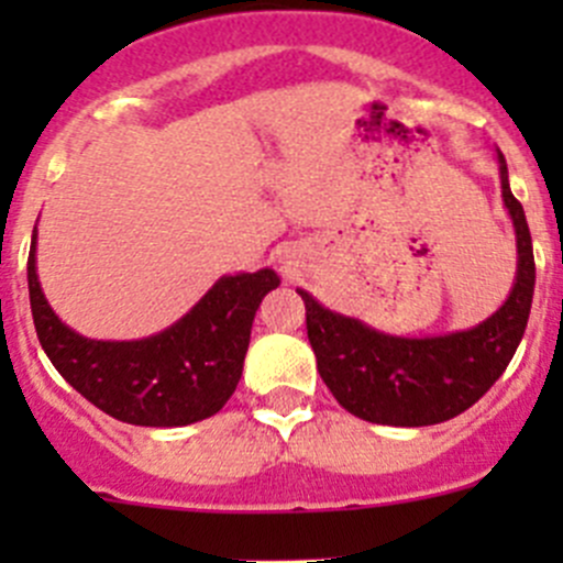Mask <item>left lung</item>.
Returning a JSON list of instances; mask_svg holds the SVG:
<instances>
[{
    "instance_id": "1",
    "label": "left lung",
    "mask_w": 563,
    "mask_h": 563,
    "mask_svg": "<svg viewBox=\"0 0 563 563\" xmlns=\"http://www.w3.org/2000/svg\"><path fill=\"white\" fill-rule=\"evenodd\" d=\"M496 157L504 207L518 240V272L507 302L490 318L463 332L400 338L334 313L313 294L297 288L308 310L318 373L334 400L354 417L391 428L446 422L474 406L512 362L531 313L537 266L526 212L509 190L507 161L498 150Z\"/></svg>"
}]
</instances>
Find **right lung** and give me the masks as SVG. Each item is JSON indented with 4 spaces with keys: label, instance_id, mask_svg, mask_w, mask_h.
I'll return each instance as SVG.
<instances>
[{
    "label": "right lung",
    "instance_id": "obj_1",
    "mask_svg": "<svg viewBox=\"0 0 563 563\" xmlns=\"http://www.w3.org/2000/svg\"><path fill=\"white\" fill-rule=\"evenodd\" d=\"M37 231L26 280L51 365L108 417L141 428H181L212 417L242 378L255 310L280 286L275 269L223 275L179 321L141 340H92L51 310L37 280Z\"/></svg>",
    "mask_w": 563,
    "mask_h": 563
}]
</instances>
